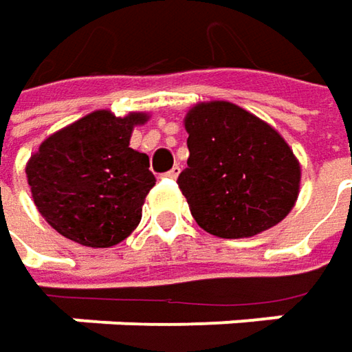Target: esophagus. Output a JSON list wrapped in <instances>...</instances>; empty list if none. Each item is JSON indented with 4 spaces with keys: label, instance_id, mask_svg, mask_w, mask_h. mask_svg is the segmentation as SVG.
I'll return each mask as SVG.
<instances>
[{
    "label": "esophagus",
    "instance_id": "1",
    "mask_svg": "<svg viewBox=\"0 0 352 352\" xmlns=\"http://www.w3.org/2000/svg\"><path fill=\"white\" fill-rule=\"evenodd\" d=\"M179 173H181V169H179V167H173L171 171H167V173H165L163 177H167V179H177V177H179Z\"/></svg>",
    "mask_w": 352,
    "mask_h": 352
}]
</instances>
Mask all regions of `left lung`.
I'll list each match as a JSON object with an SVG mask.
<instances>
[{"mask_svg":"<svg viewBox=\"0 0 352 352\" xmlns=\"http://www.w3.org/2000/svg\"><path fill=\"white\" fill-rule=\"evenodd\" d=\"M187 169L177 183L208 234L248 238L283 221L299 195L301 167L264 120L212 100L185 116Z\"/></svg>","mask_w":352,"mask_h":352,"instance_id":"8db88e82","label":"left lung"}]
</instances>
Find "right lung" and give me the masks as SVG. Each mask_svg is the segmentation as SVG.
Wrapping results in <instances>:
<instances>
[{"label":"right lung","mask_w":352,"mask_h":352,"mask_svg":"<svg viewBox=\"0 0 352 352\" xmlns=\"http://www.w3.org/2000/svg\"><path fill=\"white\" fill-rule=\"evenodd\" d=\"M147 118L96 110L49 135L31 155L25 173L33 201L58 234L108 248L135 230L155 185L149 157L130 147L133 126Z\"/></svg>","instance_id":"1"}]
</instances>
